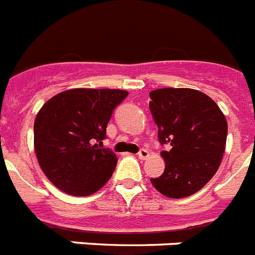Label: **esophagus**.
<instances>
[{
  "label": "esophagus",
  "mask_w": 255,
  "mask_h": 255,
  "mask_svg": "<svg viewBox=\"0 0 255 255\" xmlns=\"http://www.w3.org/2000/svg\"><path fill=\"white\" fill-rule=\"evenodd\" d=\"M148 156H149V152L144 148H142L140 151L138 152V157L140 158V160H145V158L148 157Z\"/></svg>",
  "instance_id": "34e87169"
}]
</instances>
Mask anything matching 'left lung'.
Listing matches in <instances>:
<instances>
[{
    "label": "left lung",
    "instance_id": "obj_1",
    "mask_svg": "<svg viewBox=\"0 0 255 255\" xmlns=\"http://www.w3.org/2000/svg\"><path fill=\"white\" fill-rule=\"evenodd\" d=\"M158 128L165 170L151 183L171 199L187 197L214 177L225 153L227 121L212 98L193 89L165 88L149 93Z\"/></svg>",
    "mask_w": 255,
    "mask_h": 255
}]
</instances>
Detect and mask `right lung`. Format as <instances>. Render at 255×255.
I'll return each instance as SVG.
<instances>
[{
	"label": "right lung",
	"instance_id": "add662e5",
	"mask_svg": "<svg viewBox=\"0 0 255 255\" xmlns=\"http://www.w3.org/2000/svg\"><path fill=\"white\" fill-rule=\"evenodd\" d=\"M128 94L117 89H72L43 104L34 121V149L54 186L68 195L88 196L108 182L117 157L102 140L113 111Z\"/></svg>",
	"mask_w": 255,
	"mask_h": 255
}]
</instances>
